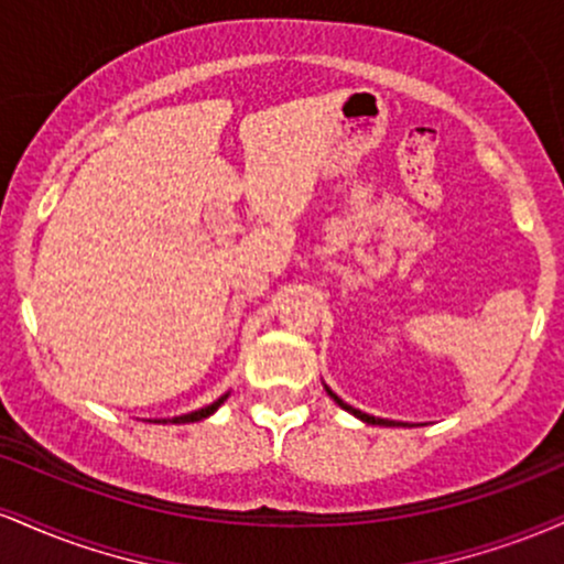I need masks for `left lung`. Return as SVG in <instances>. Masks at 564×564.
Segmentation results:
<instances>
[{
  "instance_id": "8db88e82",
  "label": "left lung",
  "mask_w": 564,
  "mask_h": 564,
  "mask_svg": "<svg viewBox=\"0 0 564 564\" xmlns=\"http://www.w3.org/2000/svg\"><path fill=\"white\" fill-rule=\"evenodd\" d=\"M323 387H326V384H323ZM326 392H328V398H332L336 405H339V408H345L347 413H352V416H355V419H360V422H366V424H379V426H400V422H390V419H379V416H371V413H364V411H358V408H352V405H349V403H345V400H341L339 394L328 390V387H326ZM403 426H405V424H403Z\"/></svg>"
}]
</instances>
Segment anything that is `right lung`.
Segmentation results:
<instances>
[{"instance_id":"add662e5","label":"right lung","mask_w":564,"mask_h":564,"mask_svg":"<svg viewBox=\"0 0 564 564\" xmlns=\"http://www.w3.org/2000/svg\"><path fill=\"white\" fill-rule=\"evenodd\" d=\"M228 394L230 392H225L223 398H217L215 403H209V405H204V408H198V411H191V413H183V416H174V419H164V422L161 424H193V422H200V419H209L212 413L217 411L219 405L225 403V400H228Z\"/></svg>"}]
</instances>
